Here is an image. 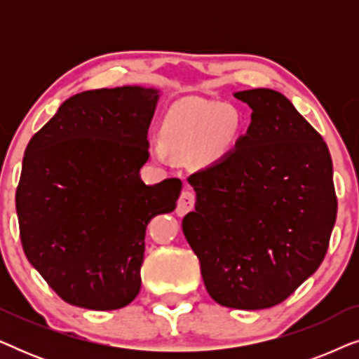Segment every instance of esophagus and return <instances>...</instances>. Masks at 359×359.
Returning <instances> with one entry per match:
<instances>
[{
	"label": "esophagus",
	"instance_id": "esophagus-1",
	"mask_svg": "<svg viewBox=\"0 0 359 359\" xmlns=\"http://www.w3.org/2000/svg\"><path fill=\"white\" fill-rule=\"evenodd\" d=\"M194 203H196V196L193 193V189L184 188L178 199V204H176V214H178L180 217H183L184 214H188L189 210L194 208Z\"/></svg>",
	"mask_w": 359,
	"mask_h": 359
}]
</instances>
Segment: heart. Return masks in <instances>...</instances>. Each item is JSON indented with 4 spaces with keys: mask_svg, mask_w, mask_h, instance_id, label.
I'll return each instance as SVG.
<instances>
[{
    "mask_svg": "<svg viewBox=\"0 0 359 359\" xmlns=\"http://www.w3.org/2000/svg\"><path fill=\"white\" fill-rule=\"evenodd\" d=\"M240 132L232 107L188 97L171 107L160 127V145L151 147L156 160L166 154L189 156L194 165L210 166L227 156Z\"/></svg>",
    "mask_w": 359,
    "mask_h": 359,
    "instance_id": "1",
    "label": "heart"
}]
</instances>
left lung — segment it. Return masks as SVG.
<instances>
[{"label":"left lung","mask_w":359,"mask_h":359,"mask_svg":"<svg viewBox=\"0 0 359 359\" xmlns=\"http://www.w3.org/2000/svg\"><path fill=\"white\" fill-rule=\"evenodd\" d=\"M252 122L225 158L196 171L183 233L220 306L259 311L287 299L325 258L337 219L330 151L292 102L238 91Z\"/></svg>","instance_id":"8db88e82"}]
</instances>
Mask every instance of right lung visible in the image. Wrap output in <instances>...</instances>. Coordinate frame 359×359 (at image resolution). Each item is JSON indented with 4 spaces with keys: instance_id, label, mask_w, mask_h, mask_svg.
Wrapping results in <instances>:
<instances>
[{
    "instance_id": "1",
    "label": "right lung",
    "mask_w": 359,
    "mask_h": 359,
    "mask_svg": "<svg viewBox=\"0 0 359 359\" xmlns=\"http://www.w3.org/2000/svg\"><path fill=\"white\" fill-rule=\"evenodd\" d=\"M158 96L142 86L78 93L29 142L16 191L22 248L72 306L116 311L134 301L147 225L176 208L178 178L140 180Z\"/></svg>"
}]
</instances>
